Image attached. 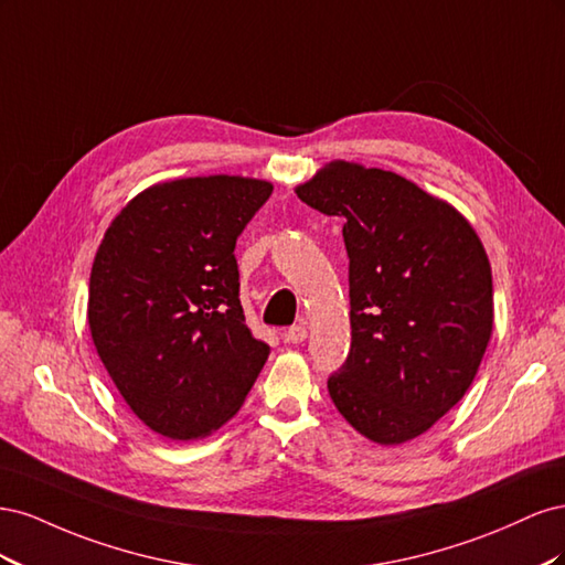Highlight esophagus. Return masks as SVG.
<instances>
[{
    "label": "esophagus",
    "mask_w": 565,
    "mask_h": 565,
    "mask_svg": "<svg viewBox=\"0 0 565 565\" xmlns=\"http://www.w3.org/2000/svg\"><path fill=\"white\" fill-rule=\"evenodd\" d=\"M306 337H309L306 324H295V328H289V330L282 332V339L287 341V344H301V341H306Z\"/></svg>",
    "instance_id": "esophagus-1"
}]
</instances>
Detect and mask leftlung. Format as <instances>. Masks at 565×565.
Returning <instances> with one entry per match:
<instances>
[{
  "mask_svg": "<svg viewBox=\"0 0 565 565\" xmlns=\"http://www.w3.org/2000/svg\"><path fill=\"white\" fill-rule=\"evenodd\" d=\"M344 216L351 351L328 382L339 415L380 446L426 434L471 386L492 334V273L469 218L386 169L332 160L295 188Z\"/></svg>",
  "mask_w": 565,
  "mask_h": 565,
  "instance_id": "1",
  "label": "left lung"
}]
</instances>
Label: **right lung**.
Segmentation results:
<instances>
[{"instance_id":"1","label":"right lung","mask_w":565,"mask_h":565,"mask_svg":"<svg viewBox=\"0 0 565 565\" xmlns=\"http://www.w3.org/2000/svg\"><path fill=\"white\" fill-rule=\"evenodd\" d=\"M273 191L212 174L148 185L100 241L87 320L119 396L150 431L198 440L243 407L268 358L241 306L235 241Z\"/></svg>"}]
</instances>
